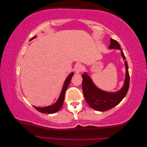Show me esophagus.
<instances>
[{"label": "esophagus", "instance_id": "1", "mask_svg": "<svg viewBox=\"0 0 147 147\" xmlns=\"http://www.w3.org/2000/svg\"><path fill=\"white\" fill-rule=\"evenodd\" d=\"M82 70V66L80 64H77L75 67V71L77 74H80Z\"/></svg>", "mask_w": 147, "mask_h": 147}]
</instances>
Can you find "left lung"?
<instances>
[{
	"instance_id": "obj_1",
	"label": "left lung",
	"mask_w": 147,
	"mask_h": 147,
	"mask_svg": "<svg viewBox=\"0 0 147 147\" xmlns=\"http://www.w3.org/2000/svg\"><path fill=\"white\" fill-rule=\"evenodd\" d=\"M109 49L120 50L121 56L124 61L125 75L124 84L117 91L109 92L103 91L96 86L87 72H84L82 77V90L86 102L92 109L100 112H104L112 109L121 102L126 95L129 86V76L128 65L125 57L118 42L110 38Z\"/></svg>"
}]
</instances>
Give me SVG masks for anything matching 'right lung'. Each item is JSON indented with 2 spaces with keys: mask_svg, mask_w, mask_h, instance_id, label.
I'll return each instance as SVG.
<instances>
[{
  "mask_svg": "<svg viewBox=\"0 0 147 147\" xmlns=\"http://www.w3.org/2000/svg\"><path fill=\"white\" fill-rule=\"evenodd\" d=\"M36 37H37V36H34V37H33L30 40V41L33 40L34 38H36ZM74 74L72 71V72L70 73L69 74V76L67 77V79H65L64 84H63V86L61 93H60V94H59V96L58 99L57 100V101L55 103H54L53 105H51L44 107H37L34 106L35 109L37 110H38V112L43 113H55L57 112H58L59 110L61 109V108L63 106V104L66 90H67L68 86V85H69L70 80L71 79V77H73Z\"/></svg>",
  "mask_w": 147,
  "mask_h": 147,
  "instance_id": "obj_1",
  "label": "right lung"
}]
</instances>
